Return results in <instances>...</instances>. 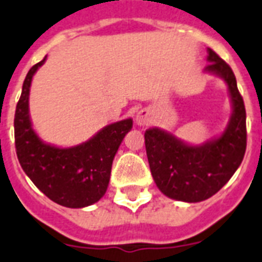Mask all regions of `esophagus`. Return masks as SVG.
Instances as JSON below:
<instances>
[{
  "label": "esophagus",
  "mask_w": 262,
  "mask_h": 262,
  "mask_svg": "<svg viewBox=\"0 0 262 262\" xmlns=\"http://www.w3.org/2000/svg\"><path fill=\"white\" fill-rule=\"evenodd\" d=\"M136 123L139 124V126H144V124H147L148 123V113L147 111H140L138 115H136Z\"/></svg>",
  "instance_id": "obj_1"
}]
</instances>
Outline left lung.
<instances>
[{
    "label": "left lung",
    "instance_id": "obj_1",
    "mask_svg": "<svg viewBox=\"0 0 262 262\" xmlns=\"http://www.w3.org/2000/svg\"><path fill=\"white\" fill-rule=\"evenodd\" d=\"M205 73L214 74L228 86L232 115L224 133L192 146L160 128L144 133L149 169L165 196L185 203L207 200L220 191L240 167L247 148V114L237 82L229 64L208 49Z\"/></svg>",
    "mask_w": 262,
    "mask_h": 262
}]
</instances>
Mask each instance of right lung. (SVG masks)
<instances>
[{"mask_svg":"<svg viewBox=\"0 0 262 262\" xmlns=\"http://www.w3.org/2000/svg\"><path fill=\"white\" fill-rule=\"evenodd\" d=\"M45 61L46 57L29 70L15 108L17 156L25 173L50 200L67 208L89 207L106 193L113 160L133 128V119L111 123L87 142L69 148L45 143L31 126L29 114L31 80Z\"/></svg>","mask_w":262,"mask_h":262,"instance_id":"add662e5","label":"right lung"}]
</instances>
